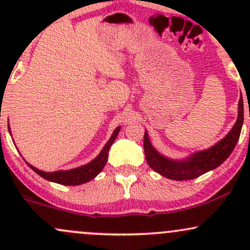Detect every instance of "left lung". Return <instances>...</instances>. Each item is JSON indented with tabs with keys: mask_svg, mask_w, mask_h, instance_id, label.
I'll return each instance as SVG.
<instances>
[{
	"mask_svg": "<svg viewBox=\"0 0 250 250\" xmlns=\"http://www.w3.org/2000/svg\"><path fill=\"white\" fill-rule=\"evenodd\" d=\"M243 125V100L242 97L239 101V115H237L236 123L231 130L227 134L213 147L207 150L197 151L186 160L181 161H174V160L167 159L159 151L155 150L149 141L148 133H145V140H143V147H145L146 160L149 167L154 169L156 173L170 180L185 181L193 180L201 176L202 174L207 173L209 170L217 168L220 165L228 159L229 155L234 150L241 134V129Z\"/></svg>",
	"mask_w": 250,
	"mask_h": 250,
	"instance_id": "1",
	"label": "left lung"
}]
</instances>
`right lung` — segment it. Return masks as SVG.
<instances>
[{"mask_svg":"<svg viewBox=\"0 0 250 250\" xmlns=\"http://www.w3.org/2000/svg\"><path fill=\"white\" fill-rule=\"evenodd\" d=\"M120 129H121V127H117L115 130H114L113 135H111V137L109 139L107 145L103 147L102 151L99 154V156H97L96 159H94L91 162H89L88 165L82 166V167L70 169V170H59V171H53V173H45V171L39 170L37 168L30 166L29 163H28V166H29V167L33 169L36 174H39L40 176H42L43 179L51 181V182L60 183V185L79 186V185H82V183L89 182V181L93 180L97 174H100V171L102 170L103 167L105 166V163H107L109 149H110L114 141H115ZM9 133H10V128H9Z\"/></svg>","mask_w":250,"mask_h":250,"instance_id":"obj_1","label":"right lung"}]
</instances>
